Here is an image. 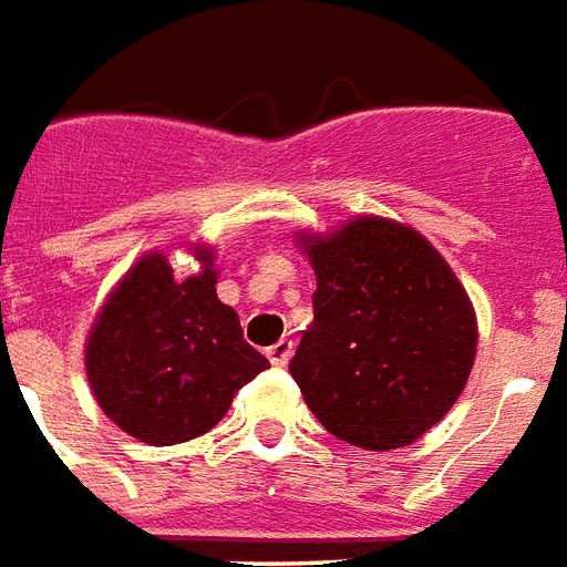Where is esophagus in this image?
Masks as SVG:
<instances>
[{
  "label": "esophagus",
  "instance_id": "esophagus-1",
  "mask_svg": "<svg viewBox=\"0 0 567 567\" xmlns=\"http://www.w3.org/2000/svg\"><path fill=\"white\" fill-rule=\"evenodd\" d=\"M291 354H295V342L291 339H279L276 346L267 348V358H270L272 367H285L291 360Z\"/></svg>",
  "mask_w": 567,
  "mask_h": 567
}]
</instances>
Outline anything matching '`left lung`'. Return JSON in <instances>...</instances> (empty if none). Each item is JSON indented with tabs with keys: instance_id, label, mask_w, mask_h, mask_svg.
I'll return each mask as SVG.
<instances>
[{
	"instance_id": "1",
	"label": "left lung",
	"mask_w": 567,
	"mask_h": 567,
	"mask_svg": "<svg viewBox=\"0 0 567 567\" xmlns=\"http://www.w3.org/2000/svg\"><path fill=\"white\" fill-rule=\"evenodd\" d=\"M316 318L291 360L327 433L393 451L433 430L460 400L477 351L465 288L433 243L400 221L360 216L303 234Z\"/></svg>"
}]
</instances>
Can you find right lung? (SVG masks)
Here are the masks:
<instances>
[{
  "mask_svg": "<svg viewBox=\"0 0 567 567\" xmlns=\"http://www.w3.org/2000/svg\"><path fill=\"white\" fill-rule=\"evenodd\" d=\"M195 258L200 270L177 279L162 251L144 255L86 339V379L102 412L155 447L213 430L234 393L270 367L216 295L213 249L198 246Z\"/></svg>",
  "mask_w": 567,
  "mask_h": 567,
  "instance_id": "right-lung-1",
  "label": "right lung"
}]
</instances>
